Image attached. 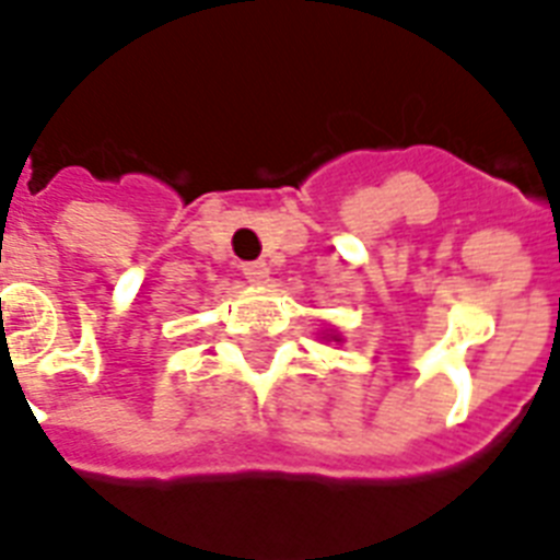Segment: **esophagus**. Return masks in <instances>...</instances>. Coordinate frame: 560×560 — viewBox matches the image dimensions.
Instances as JSON below:
<instances>
[{"mask_svg":"<svg viewBox=\"0 0 560 560\" xmlns=\"http://www.w3.org/2000/svg\"><path fill=\"white\" fill-rule=\"evenodd\" d=\"M241 270H244V279L253 281V284H267V279H270V267L265 261H249Z\"/></svg>","mask_w":560,"mask_h":560,"instance_id":"esophagus-1","label":"esophagus"}]
</instances>
